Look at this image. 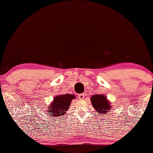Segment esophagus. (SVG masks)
Instances as JSON below:
<instances>
[{"mask_svg":"<svg viewBox=\"0 0 153 153\" xmlns=\"http://www.w3.org/2000/svg\"><path fill=\"white\" fill-rule=\"evenodd\" d=\"M84 97H85V95H84V94H80L79 95V96H78L79 99L80 100H84Z\"/></svg>","mask_w":153,"mask_h":153,"instance_id":"obj_1","label":"esophagus"}]
</instances>
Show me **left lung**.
Segmentation results:
<instances>
[{
	"label": "left lung",
	"instance_id": "8db88e82",
	"mask_svg": "<svg viewBox=\"0 0 153 153\" xmlns=\"http://www.w3.org/2000/svg\"><path fill=\"white\" fill-rule=\"evenodd\" d=\"M90 101L96 113L101 114L109 113L108 112L113 108L109 100L103 94H95L91 96Z\"/></svg>",
	"mask_w": 153,
	"mask_h": 153
}]
</instances>
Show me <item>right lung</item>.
<instances>
[{"instance_id":"add662e5","label":"right lung","mask_w":153,"mask_h":153,"mask_svg":"<svg viewBox=\"0 0 153 153\" xmlns=\"http://www.w3.org/2000/svg\"><path fill=\"white\" fill-rule=\"evenodd\" d=\"M75 97L73 94H62L54 97L52 102L46 109L48 114L53 117L63 116L69 109L71 101Z\"/></svg>"}]
</instances>
